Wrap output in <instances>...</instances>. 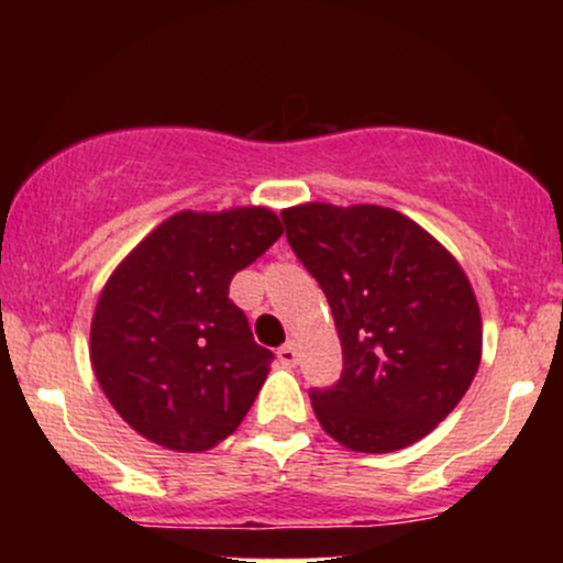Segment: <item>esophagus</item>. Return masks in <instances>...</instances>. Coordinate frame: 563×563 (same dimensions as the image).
<instances>
[{
  "instance_id": "34e87169",
  "label": "esophagus",
  "mask_w": 563,
  "mask_h": 563,
  "mask_svg": "<svg viewBox=\"0 0 563 563\" xmlns=\"http://www.w3.org/2000/svg\"><path fill=\"white\" fill-rule=\"evenodd\" d=\"M277 360L288 367H294L296 363H299V352H296L294 341H288V344H283L280 349H277Z\"/></svg>"
}]
</instances>
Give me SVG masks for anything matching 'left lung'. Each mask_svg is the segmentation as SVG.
Instances as JSON below:
<instances>
[{"label": "left lung", "mask_w": 563, "mask_h": 563, "mask_svg": "<svg viewBox=\"0 0 563 563\" xmlns=\"http://www.w3.org/2000/svg\"><path fill=\"white\" fill-rule=\"evenodd\" d=\"M286 238L320 283L344 371L312 389L314 416L354 452H391L455 410L482 360V314L461 264L421 224L384 206L303 203Z\"/></svg>", "instance_id": "obj_1"}]
</instances>
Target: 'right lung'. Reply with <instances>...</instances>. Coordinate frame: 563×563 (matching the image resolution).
<instances>
[{
    "label": "right lung",
    "mask_w": 563,
    "mask_h": 563,
    "mask_svg": "<svg viewBox=\"0 0 563 563\" xmlns=\"http://www.w3.org/2000/svg\"><path fill=\"white\" fill-rule=\"evenodd\" d=\"M283 235L269 209L179 211L102 288L89 357L102 391L137 434L200 452L254 405L275 354L251 335L230 280Z\"/></svg>",
    "instance_id": "1"
}]
</instances>
